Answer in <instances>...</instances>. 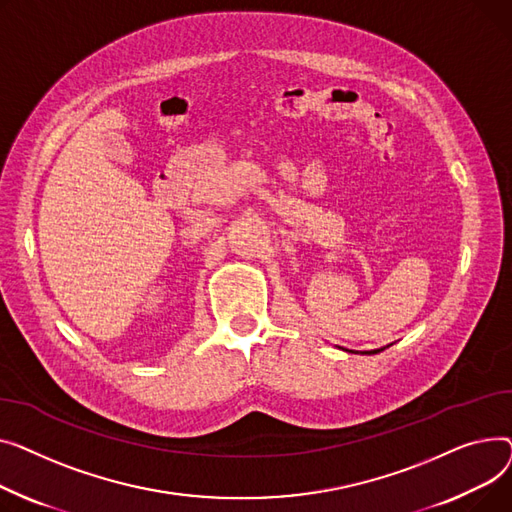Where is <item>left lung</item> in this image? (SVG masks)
Listing matches in <instances>:
<instances>
[{
  "mask_svg": "<svg viewBox=\"0 0 512 512\" xmlns=\"http://www.w3.org/2000/svg\"><path fill=\"white\" fill-rule=\"evenodd\" d=\"M386 347H380V349H372V351H349V349H345V351H349V353H362V355H374V353H380V351H384Z\"/></svg>",
  "mask_w": 512,
  "mask_h": 512,
  "instance_id": "8db88e82",
  "label": "left lung"
}]
</instances>
